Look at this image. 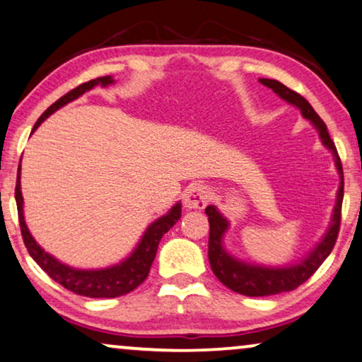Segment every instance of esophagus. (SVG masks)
Masks as SVG:
<instances>
[{
	"label": "esophagus",
	"instance_id": "obj_1",
	"mask_svg": "<svg viewBox=\"0 0 362 362\" xmlns=\"http://www.w3.org/2000/svg\"><path fill=\"white\" fill-rule=\"evenodd\" d=\"M210 197H211V192L209 187L195 184L187 189L185 195H184V204L187 209L202 210V209H205L206 204L210 202Z\"/></svg>",
	"mask_w": 362,
	"mask_h": 362
}]
</instances>
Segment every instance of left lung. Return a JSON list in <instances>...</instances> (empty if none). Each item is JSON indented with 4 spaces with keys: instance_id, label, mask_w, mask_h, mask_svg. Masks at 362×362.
Wrapping results in <instances>:
<instances>
[{
    "instance_id": "obj_1",
    "label": "left lung",
    "mask_w": 362,
    "mask_h": 362,
    "mask_svg": "<svg viewBox=\"0 0 362 362\" xmlns=\"http://www.w3.org/2000/svg\"><path fill=\"white\" fill-rule=\"evenodd\" d=\"M259 83L267 88L273 89L279 98L288 100L290 104H295L298 109H301V114L306 119H310L315 127L320 132L321 141L327 148H331L334 153L336 167L341 173V185L338 190V202H336L334 214H332V221L329 230H327L326 237L322 242L315 248V252L308 255L305 262L293 264V267L286 268H264V267H250L238 259L231 258L228 253H225L223 247H221V237H223L228 221L218 214V210L214 205L206 206L205 214L209 215L210 223V235H209V259L211 272L215 276L220 279L226 288L231 291L240 293L245 296H272L278 295V293L293 291L303 283L308 281L316 269L321 267L322 262L329 257L331 250L334 248L336 240H338L339 226H341V206H343V197H344V177H343V165H341V158L336 151L334 142L327 132L326 124L320 119L316 110L311 107V104L298 94L296 90L286 88L279 81L274 79H259Z\"/></svg>"
}]
</instances>
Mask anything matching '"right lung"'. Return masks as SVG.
I'll use <instances>...</instances> for the list:
<instances>
[{
    "instance_id": "1",
    "label": "right lung",
    "mask_w": 362,
    "mask_h": 362,
    "mask_svg": "<svg viewBox=\"0 0 362 362\" xmlns=\"http://www.w3.org/2000/svg\"><path fill=\"white\" fill-rule=\"evenodd\" d=\"M98 84H103V86L112 84V77L110 76L98 77V79H93L89 81V83H84L77 86L76 89L69 90V93L62 95L61 99H57L51 107H47L45 112H42L41 117L37 119V122L35 124V127H33V131L40 127L42 120L49 117L54 110L62 107V105L67 103H71V100L77 99L81 94H84L86 90L93 89L94 86ZM19 172H21V168L18 170L14 197H16L18 218H19V226H21L23 242L26 245L28 253L31 255L33 259H35V262L40 264V267L45 269V272L49 274L56 283H59V285L64 286L66 290H69L81 296L117 298V296L127 295V293L136 290L137 286H141L142 283L146 281V278L148 276V272H151L152 262L153 258H156L158 243H160L162 237L177 223L182 215L180 204H177L167 215H163L162 218L153 221V223L147 228L146 235L142 237L141 243H139V247L136 248V252H134L131 257L120 264H115V267H110L105 269H74L59 263L56 258H52L51 255L46 253L45 250L35 242V238L31 237L30 230H28L26 223H24V216H23V195H21V187H19V184H21V182H19Z\"/></svg>"
}]
</instances>
